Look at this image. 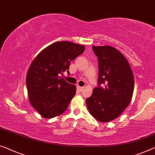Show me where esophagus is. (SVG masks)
Instances as JSON below:
<instances>
[{"instance_id": "obj_1", "label": "esophagus", "mask_w": 155, "mask_h": 155, "mask_svg": "<svg viewBox=\"0 0 155 155\" xmlns=\"http://www.w3.org/2000/svg\"><path fill=\"white\" fill-rule=\"evenodd\" d=\"M77 88H78V89H79V90H80V91H83V89H84V87H80V86H78V87H77Z\"/></svg>"}]
</instances>
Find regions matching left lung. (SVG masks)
<instances>
[{"label": "left lung", "mask_w": 155, "mask_h": 155, "mask_svg": "<svg viewBox=\"0 0 155 155\" xmlns=\"http://www.w3.org/2000/svg\"><path fill=\"white\" fill-rule=\"evenodd\" d=\"M92 48L98 59V86L86 103L96 120L107 123L118 118L129 105L134 89V75L127 59L115 48Z\"/></svg>", "instance_id": "left-lung-1"}]
</instances>
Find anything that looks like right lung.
<instances>
[{"mask_svg": "<svg viewBox=\"0 0 155 155\" xmlns=\"http://www.w3.org/2000/svg\"><path fill=\"white\" fill-rule=\"evenodd\" d=\"M84 46L69 41H58L38 54L26 76L30 104L40 115L52 118L67 109L75 95L76 87L61 78L69 73L71 61L84 53Z\"/></svg>", "mask_w": 155, "mask_h": 155, "instance_id": "obj_1", "label": "right lung"}]
</instances>
